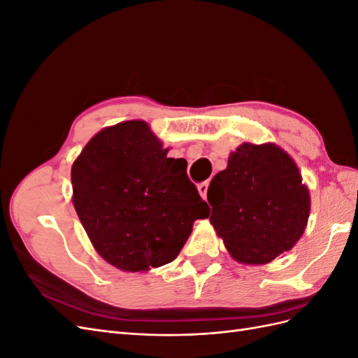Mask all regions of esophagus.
<instances>
[{"instance_id": "obj_1", "label": "esophagus", "mask_w": 358, "mask_h": 358, "mask_svg": "<svg viewBox=\"0 0 358 358\" xmlns=\"http://www.w3.org/2000/svg\"><path fill=\"white\" fill-rule=\"evenodd\" d=\"M208 188H209V182H208V180H206V182H201V183H199L197 189H199L200 196H201L203 199L208 197Z\"/></svg>"}]
</instances>
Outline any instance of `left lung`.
Here are the masks:
<instances>
[{"instance_id": "1", "label": "left lung", "mask_w": 358, "mask_h": 358, "mask_svg": "<svg viewBox=\"0 0 358 358\" xmlns=\"http://www.w3.org/2000/svg\"><path fill=\"white\" fill-rule=\"evenodd\" d=\"M210 224L239 263L264 264L297 243L310 197L292 158L276 145L243 143L208 189ZM210 212V210H209Z\"/></svg>"}]
</instances>
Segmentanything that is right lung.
Listing matches in <instances>:
<instances>
[{"label":"right lung","mask_w":358,"mask_h":358,"mask_svg":"<svg viewBox=\"0 0 358 358\" xmlns=\"http://www.w3.org/2000/svg\"><path fill=\"white\" fill-rule=\"evenodd\" d=\"M143 121L104 128L71 167L73 204L107 263L143 272L175 259L196 220L209 216L187 175V161L167 158Z\"/></svg>","instance_id":"obj_1"}]
</instances>
